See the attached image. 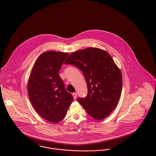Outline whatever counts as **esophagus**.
I'll return each mask as SVG.
<instances>
[{
  "mask_svg": "<svg viewBox=\"0 0 156 156\" xmlns=\"http://www.w3.org/2000/svg\"><path fill=\"white\" fill-rule=\"evenodd\" d=\"M73 96L74 99H76L77 97V94L76 92H74V93H73Z\"/></svg>",
  "mask_w": 156,
  "mask_h": 156,
  "instance_id": "esophagus-1",
  "label": "esophagus"
}]
</instances>
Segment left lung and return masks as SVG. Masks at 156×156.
Here are the masks:
<instances>
[{
  "label": "left lung",
  "instance_id": "obj_1",
  "mask_svg": "<svg viewBox=\"0 0 156 156\" xmlns=\"http://www.w3.org/2000/svg\"><path fill=\"white\" fill-rule=\"evenodd\" d=\"M65 64L82 71L88 86V95L77 101L90 116L102 120L113 111L121 94L122 79L119 68L105 50L88 47L72 53Z\"/></svg>",
  "mask_w": 156,
  "mask_h": 156
}]
</instances>
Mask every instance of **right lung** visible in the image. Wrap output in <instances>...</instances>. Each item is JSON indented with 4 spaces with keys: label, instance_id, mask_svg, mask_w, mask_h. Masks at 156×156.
Returning <instances> with one entry per match:
<instances>
[{
    "label": "right lung",
    "instance_id": "right-lung-1",
    "mask_svg": "<svg viewBox=\"0 0 156 156\" xmlns=\"http://www.w3.org/2000/svg\"><path fill=\"white\" fill-rule=\"evenodd\" d=\"M68 55L55 51L43 53L35 62L28 80V95L33 108L53 123L65 118L73 100L58 73Z\"/></svg>",
    "mask_w": 156,
    "mask_h": 156
}]
</instances>
